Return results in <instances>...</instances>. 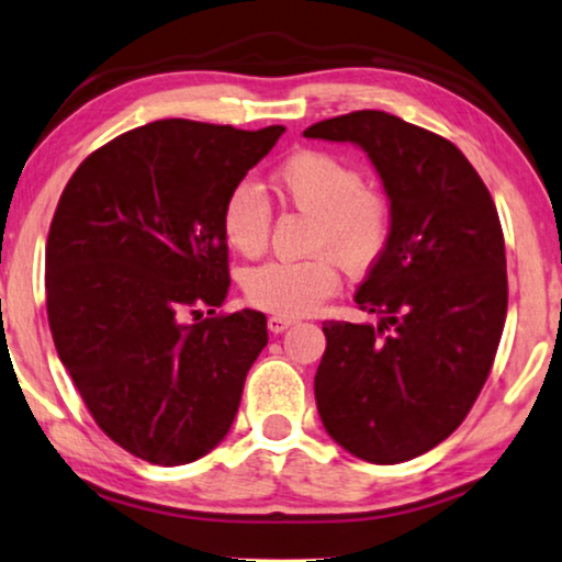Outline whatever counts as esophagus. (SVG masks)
<instances>
[{
	"label": "esophagus",
	"instance_id": "1",
	"mask_svg": "<svg viewBox=\"0 0 562 562\" xmlns=\"http://www.w3.org/2000/svg\"><path fill=\"white\" fill-rule=\"evenodd\" d=\"M291 323H294V319L273 315V317H268V330H271V333H283V330H286V327H289Z\"/></svg>",
	"mask_w": 562,
	"mask_h": 562
}]
</instances>
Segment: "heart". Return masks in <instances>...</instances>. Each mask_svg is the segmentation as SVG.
Returning <instances> with one entry per match:
<instances>
[{"mask_svg": "<svg viewBox=\"0 0 562 562\" xmlns=\"http://www.w3.org/2000/svg\"><path fill=\"white\" fill-rule=\"evenodd\" d=\"M273 186L291 206L310 211L307 260H271L245 273V299L255 310L279 317L317 312L340 289L338 260L353 271L374 266L392 235L390 201L363 186L351 162L323 149H302L273 170ZM222 237L232 250L255 258L266 250L271 206L252 183H237L218 214Z\"/></svg>", "mask_w": 562, "mask_h": 562, "instance_id": "1", "label": "heart"}]
</instances>
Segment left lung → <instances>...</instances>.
<instances>
[{"label": "left lung", "instance_id": "left-lung-1", "mask_svg": "<svg viewBox=\"0 0 562 562\" xmlns=\"http://www.w3.org/2000/svg\"><path fill=\"white\" fill-rule=\"evenodd\" d=\"M304 136L359 144L392 209L387 250L356 291L379 323H323L319 418L353 457L407 462L457 431L493 369L508 310L498 211L449 138L397 115L356 111Z\"/></svg>", "mask_w": 562, "mask_h": 562}]
</instances>
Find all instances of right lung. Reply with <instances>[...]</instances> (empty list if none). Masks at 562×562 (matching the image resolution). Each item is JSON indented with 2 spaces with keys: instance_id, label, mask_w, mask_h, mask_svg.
Returning <instances> with one entry per match:
<instances>
[{
  "instance_id": "1",
  "label": "right lung",
  "mask_w": 562,
  "mask_h": 562,
  "mask_svg": "<svg viewBox=\"0 0 562 562\" xmlns=\"http://www.w3.org/2000/svg\"><path fill=\"white\" fill-rule=\"evenodd\" d=\"M283 131L147 123L94 149L58 199L46 243L58 359L94 424L144 462L209 454L268 344L263 312H216L229 291L218 214Z\"/></svg>"
}]
</instances>
